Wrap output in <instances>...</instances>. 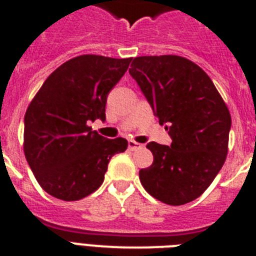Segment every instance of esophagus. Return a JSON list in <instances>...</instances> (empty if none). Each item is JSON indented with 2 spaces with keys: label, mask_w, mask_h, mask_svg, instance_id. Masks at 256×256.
I'll list each match as a JSON object with an SVG mask.
<instances>
[{
  "label": "esophagus",
  "mask_w": 256,
  "mask_h": 256,
  "mask_svg": "<svg viewBox=\"0 0 256 256\" xmlns=\"http://www.w3.org/2000/svg\"><path fill=\"white\" fill-rule=\"evenodd\" d=\"M141 148H142V144H138V142L133 141V140H130V141H128V148H130V151H136Z\"/></svg>",
  "instance_id": "34e87169"
}]
</instances>
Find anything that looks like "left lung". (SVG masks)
<instances>
[{"label":"left lung","instance_id":"left-lung-1","mask_svg":"<svg viewBox=\"0 0 256 256\" xmlns=\"http://www.w3.org/2000/svg\"><path fill=\"white\" fill-rule=\"evenodd\" d=\"M130 74L172 137L170 146L148 144L154 162L140 170L142 186L164 204L194 201L227 158L230 114L224 100L204 70L182 56H140Z\"/></svg>","mask_w":256,"mask_h":256}]
</instances>
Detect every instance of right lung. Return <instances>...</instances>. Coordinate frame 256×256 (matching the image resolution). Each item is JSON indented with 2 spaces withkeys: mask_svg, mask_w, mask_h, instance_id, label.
<instances>
[{
  "mask_svg": "<svg viewBox=\"0 0 256 256\" xmlns=\"http://www.w3.org/2000/svg\"><path fill=\"white\" fill-rule=\"evenodd\" d=\"M132 58L80 55L52 72L26 108L24 155L40 186L64 201L87 198L102 184L108 164L128 148L88 124L105 120L106 98Z\"/></svg>",
  "mask_w": 256,
  "mask_h": 256,
  "instance_id": "1",
  "label": "right lung"
}]
</instances>
